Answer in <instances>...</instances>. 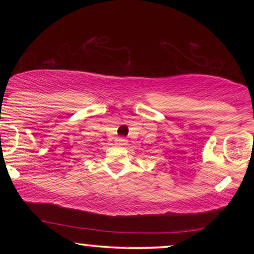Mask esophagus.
<instances>
[{
    "mask_svg": "<svg viewBox=\"0 0 254 254\" xmlns=\"http://www.w3.org/2000/svg\"><path fill=\"white\" fill-rule=\"evenodd\" d=\"M127 143L128 142L125 137H118L116 140V144H118V145H126Z\"/></svg>",
    "mask_w": 254,
    "mask_h": 254,
    "instance_id": "1",
    "label": "esophagus"
}]
</instances>
